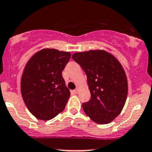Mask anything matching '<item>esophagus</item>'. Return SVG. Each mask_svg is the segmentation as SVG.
Segmentation results:
<instances>
[{
  "label": "esophagus",
  "instance_id": "34e87169",
  "mask_svg": "<svg viewBox=\"0 0 152 152\" xmlns=\"http://www.w3.org/2000/svg\"><path fill=\"white\" fill-rule=\"evenodd\" d=\"M74 92L75 93V94H77V93L79 92V88H77V87L74 90Z\"/></svg>",
  "mask_w": 152,
  "mask_h": 152
}]
</instances>
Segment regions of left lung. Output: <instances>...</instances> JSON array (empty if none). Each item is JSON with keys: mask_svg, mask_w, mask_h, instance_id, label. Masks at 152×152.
Wrapping results in <instances>:
<instances>
[{"mask_svg": "<svg viewBox=\"0 0 152 152\" xmlns=\"http://www.w3.org/2000/svg\"><path fill=\"white\" fill-rule=\"evenodd\" d=\"M72 58L87 76L91 99L83 109L93 121L107 124L121 114L128 94L125 71L119 61L104 50L76 52Z\"/></svg>", "mask_w": 152, "mask_h": 152, "instance_id": "1", "label": "left lung"}]
</instances>
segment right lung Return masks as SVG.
Instances as JSON below:
<instances>
[{"mask_svg":"<svg viewBox=\"0 0 152 152\" xmlns=\"http://www.w3.org/2000/svg\"><path fill=\"white\" fill-rule=\"evenodd\" d=\"M71 53L44 49L34 54L26 65L20 89L26 106L37 119L49 121L64 111L70 96L62 71Z\"/></svg>","mask_w":152,"mask_h":152,"instance_id":"right-lung-1","label":"right lung"}]
</instances>
